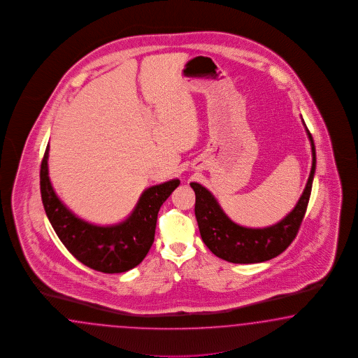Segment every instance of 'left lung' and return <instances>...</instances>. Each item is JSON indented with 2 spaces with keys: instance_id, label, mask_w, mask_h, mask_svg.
<instances>
[{
  "instance_id": "left-lung-1",
  "label": "left lung",
  "mask_w": 358,
  "mask_h": 358,
  "mask_svg": "<svg viewBox=\"0 0 358 358\" xmlns=\"http://www.w3.org/2000/svg\"><path fill=\"white\" fill-rule=\"evenodd\" d=\"M312 145V170L306 187L294 210L283 220L265 229H248L229 220L218 201L201 184L191 183L196 194L194 214L199 223L202 241L217 257L232 264L265 262L283 253L294 241L308 208L315 173V147L312 134L306 127Z\"/></svg>"
}]
</instances>
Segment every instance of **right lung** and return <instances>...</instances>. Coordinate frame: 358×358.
I'll use <instances>...</instances> for the list:
<instances>
[{
	"label": "right lung",
	"mask_w": 358,
	"mask_h": 358,
	"mask_svg": "<svg viewBox=\"0 0 358 358\" xmlns=\"http://www.w3.org/2000/svg\"><path fill=\"white\" fill-rule=\"evenodd\" d=\"M49 144L40 169V189L46 217L64 247L83 265L105 274L124 273L138 266L155 241L157 215L180 184L173 179L149 187L129 218L113 226H97L76 217L55 192L48 173Z\"/></svg>",
	"instance_id": "1"
}]
</instances>
